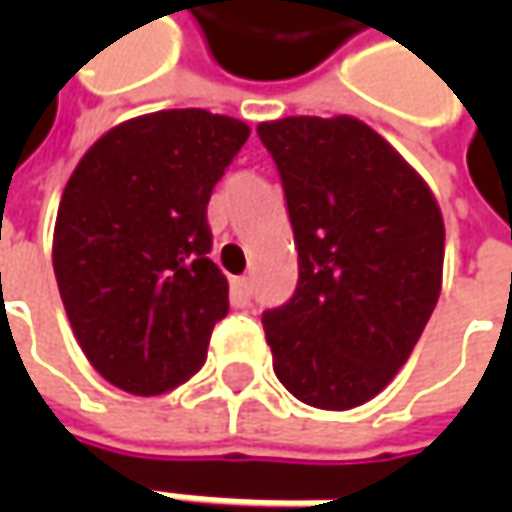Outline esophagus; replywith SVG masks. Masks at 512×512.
<instances>
[{
	"label": "esophagus",
	"mask_w": 512,
	"mask_h": 512,
	"mask_svg": "<svg viewBox=\"0 0 512 512\" xmlns=\"http://www.w3.org/2000/svg\"><path fill=\"white\" fill-rule=\"evenodd\" d=\"M250 293H253V287H250V279H247V276L233 279V296H236L242 305H247V302H250Z\"/></svg>",
	"instance_id": "obj_1"
}]
</instances>
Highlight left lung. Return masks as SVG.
Wrapping results in <instances>:
<instances>
[{
  "instance_id": "obj_1",
  "label": "left lung",
  "mask_w": 512,
  "mask_h": 512,
  "mask_svg": "<svg viewBox=\"0 0 512 512\" xmlns=\"http://www.w3.org/2000/svg\"><path fill=\"white\" fill-rule=\"evenodd\" d=\"M256 133L299 250L296 293L262 316L273 370L310 407H359L393 382L439 302L442 210L353 116H287Z\"/></svg>"
}]
</instances>
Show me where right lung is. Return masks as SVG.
<instances>
[{
    "label": "right lung",
    "mask_w": 512,
    "mask_h": 512,
    "mask_svg": "<svg viewBox=\"0 0 512 512\" xmlns=\"http://www.w3.org/2000/svg\"><path fill=\"white\" fill-rule=\"evenodd\" d=\"M250 128L199 108L108 130L65 185L53 273L73 336L119 390L187 382L227 316V279L207 259V202Z\"/></svg>",
    "instance_id": "obj_1"
}]
</instances>
